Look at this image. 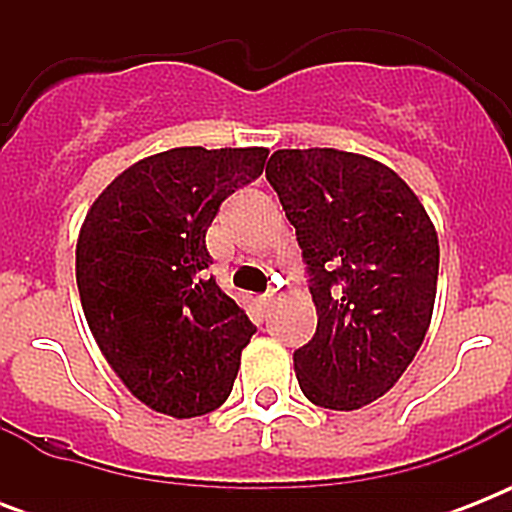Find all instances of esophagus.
I'll list each match as a JSON object with an SVG mask.
<instances>
[{
    "label": "esophagus",
    "mask_w": 512,
    "mask_h": 512,
    "mask_svg": "<svg viewBox=\"0 0 512 512\" xmlns=\"http://www.w3.org/2000/svg\"><path fill=\"white\" fill-rule=\"evenodd\" d=\"M257 305H260V311H271L273 308V295H263L260 300H257Z\"/></svg>",
    "instance_id": "1"
}]
</instances>
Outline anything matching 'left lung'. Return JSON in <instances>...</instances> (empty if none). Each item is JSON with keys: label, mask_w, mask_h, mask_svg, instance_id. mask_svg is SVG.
<instances>
[{"label": "left lung", "mask_w": 512, "mask_h": 512, "mask_svg": "<svg viewBox=\"0 0 512 512\" xmlns=\"http://www.w3.org/2000/svg\"><path fill=\"white\" fill-rule=\"evenodd\" d=\"M311 276L316 335L295 350L308 401L350 412L417 356L438 284V233L417 193L369 156L281 148L265 167Z\"/></svg>", "instance_id": "8db88e82"}]
</instances>
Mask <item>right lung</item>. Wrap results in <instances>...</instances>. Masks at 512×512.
<instances>
[{
  "label": "right lung",
  "instance_id": "right-lung-1",
  "mask_svg": "<svg viewBox=\"0 0 512 512\" xmlns=\"http://www.w3.org/2000/svg\"><path fill=\"white\" fill-rule=\"evenodd\" d=\"M268 148H170L114 177L76 239L84 319L138 401L177 420L231 396L255 327L207 279V228L236 188L263 175Z\"/></svg>",
  "mask_w": 512,
  "mask_h": 512
}]
</instances>
